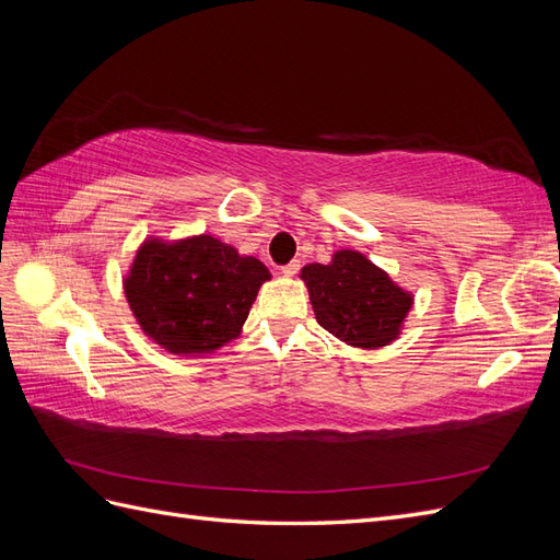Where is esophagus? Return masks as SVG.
Masks as SVG:
<instances>
[{"instance_id": "1", "label": "esophagus", "mask_w": 560, "mask_h": 560, "mask_svg": "<svg viewBox=\"0 0 560 560\" xmlns=\"http://www.w3.org/2000/svg\"><path fill=\"white\" fill-rule=\"evenodd\" d=\"M299 268H301L299 261H290V264H284V266L280 268V273H282L284 278H294V276L299 273Z\"/></svg>"}]
</instances>
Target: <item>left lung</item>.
<instances>
[{
	"label": "left lung",
	"mask_w": 560,
	"mask_h": 560,
	"mask_svg": "<svg viewBox=\"0 0 560 560\" xmlns=\"http://www.w3.org/2000/svg\"><path fill=\"white\" fill-rule=\"evenodd\" d=\"M319 327L352 348L376 350L399 336L413 296L397 287L364 254L338 249L331 264L301 270Z\"/></svg>",
	"instance_id": "1"
}]
</instances>
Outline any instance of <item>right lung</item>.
<instances>
[{
	"instance_id": "right-lung-1",
	"label": "right lung",
	"mask_w": 560,
	"mask_h": 560,
	"mask_svg": "<svg viewBox=\"0 0 560 560\" xmlns=\"http://www.w3.org/2000/svg\"><path fill=\"white\" fill-rule=\"evenodd\" d=\"M268 268L235 247L194 235L144 241L124 280L142 331L173 354H208L241 334Z\"/></svg>"
}]
</instances>
